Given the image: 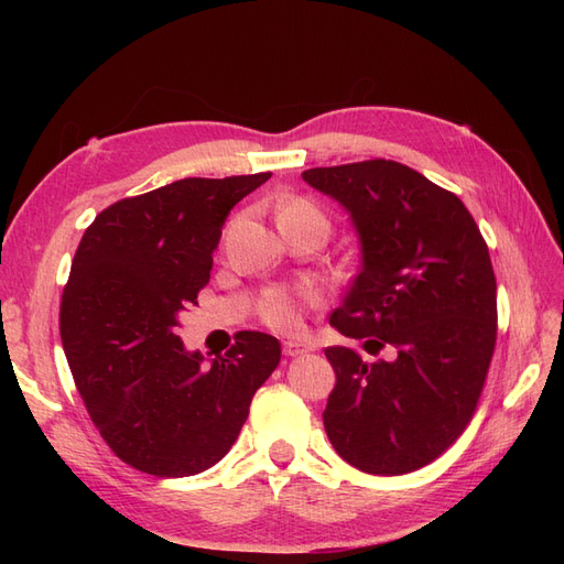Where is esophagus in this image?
Returning a JSON list of instances; mask_svg holds the SVG:
<instances>
[{
	"label": "esophagus",
	"mask_w": 564,
	"mask_h": 564,
	"mask_svg": "<svg viewBox=\"0 0 564 564\" xmlns=\"http://www.w3.org/2000/svg\"><path fill=\"white\" fill-rule=\"evenodd\" d=\"M282 350H284V355H289V357H296V355H303V352H311L313 346L305 344V340H284Z\"/></svg>",
	"instance_id": "obj_1"
}]
</instances>
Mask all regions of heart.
Wrapping results in <instances>:
<instances>
[{
    "mask_svg": "<svg viewBox=\"0 0 564 564\" xmlns=\"http://www.w3.org/2000/svg\"><path fill=\"white\" fill-rule=\"evenodd\" d=\"M317 224L322 228H329V220L317 204L308 197H289L278 207V224ZM319 303V294L313 289H286V286H272L261 299V319L268 327L278 332H296L303 324L305 308H315Z\"/></svg>",
    "mask_w": 564,
    "mask_h": 564,
    "instance_id": "1",
    "label": "heart"
}]
</instances>
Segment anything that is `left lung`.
Returning <instances> with one entry per match:
<instances>
[{
  "mask_svg": "<svg viewBox=\"0 0 564 564\" xmlns=\"http://www.w3.org/2000/svg\"><path fill=\"white\" fill-rule=\"evenodd\" d=\"M301 176L344 204L360 232L362 268L329 324L373 355L324 350L336 373L324 431L357 470H419L466 431L487 381L497 278L485 237L454 193L400 162Z\"/></svg>",
  "mask_w": 564,
  "mask_h": 564,
  "instance_id": "8db88e82",
  "label": "left lung"
}]
</instances>
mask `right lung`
Listing matches in <instances>:
<instances>
[{"label": "right lung", "mask_w": 564, "mask_h": 564, "mask_svg": "<svg viewBox=\"0 0 564 564\" xmlns=\"http://www.w3.org/2000/svg\"><path fill=\"white\" fill-rule=\"evenodd\" d=\"M272 174L183 178L100 212L75 251L61 340L106 445L131 468L185 477L224 458L280 365V340L235 334L212 367L187 352L178 315L197 305L230 209Z\"/></svg>", "instance_id": "1"}]
</instances>
